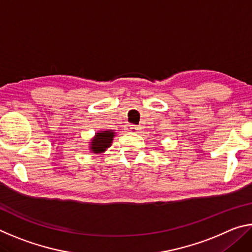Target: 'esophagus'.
I'll use <instances>...</instances> for the list:
<instances>
[{
	"mask_svg": "<svg viewBox=\"0 0 252 252\" xmlns=\"http://www.w3.org/2000/svg\"><path fill=\"white\" fill-rule=\"evenodd\" d=\"M125 129L127 132H138L140 129H141V127H140L139 126H134V125H126Z\"/></svg>",
	"mask_w": 252,
	"mask_h": 252,
	"instance_id": "34e87169",
	"label": "esophagus"
}]
</instances>
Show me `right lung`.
<instances>
[{
  "label": "right lung",
  "mask_w": 252,
  "mask_h": 252,
  "mask_svg": "<svg viewBox=\"0 0 252 252\" xmlns=\"http://www.w3.org/2000/svg\"><path fill=\"white\" fill-rule=\"evenodd\" d=\"M114 133L112 131H103L101 133H96L95 138L91 142V150L94 153H101L105 151L112 143Z\"/></svg>",
  "instance_id": "obj_1"
}]
</instances>
